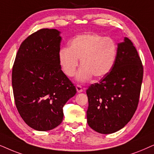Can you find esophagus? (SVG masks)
Instances as JSON below:
<instances>
[{"instance_id": "esophagus-1", "label": "esophagus", "mask_w": 154, "mask_h": 154, "mask_svg": "<svg viewBox=\"0 0 154 154\" xmlns=\"http://www.w3.org/2000/svg\"><path fill=\"white\" fill-rule=\"evenodd\" d=\"M76 89H77V92H78V93H80V92L83 91V88L81 85H77V86H76Z\"/></svg>"}]
</instances>
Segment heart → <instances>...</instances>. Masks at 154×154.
Segmentation results:
<instances>
[{
    "label": "heart",
    "instance_id": "obj_1",
    "mask_svg": "<svg viewBox=\"0 0 154 154\" xmlns=\"http://www.w3.org/2000/svg\"><path fill=\"white\" fill-rule=\"evenodd\" d=\"M117 52L118 46L112 38L96 34H84L74 38L69 42V48H61L58 59L68 77L75 75L80 59L82 67L77 79L86 82L92 75L100 79L108 75L116 62Z\"/></svg>",
    "mask_w": 154,
    "mask_h": 154
}]
</instances>
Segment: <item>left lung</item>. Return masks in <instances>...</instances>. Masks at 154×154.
Instances as JSON below:
<instances>
[{"instance_id":"1","label":"left lung","mask_w":154,"mask_h":154,"mask_svg":"<svg viewBox=\"0 0 154 154\" xmlns=\"http://www.w3.org/2000/svg\"><path fill=\"white\" fill-rule=\"evenodd\" d=\"M143 65L132 42L125 37L118 45L116 60L110 72L87 89V123L101 134L124 128L138 106Z\"/></svg>"}]
</instances>
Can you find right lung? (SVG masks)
Listing matches in <instances>:
<instances>
[{"label":"right lung","mask_w":154,"mask_h":154,"mask_svg":"<svg viewBox=\"0 0 154 154\" xmlns=\"http://www.w3.org/2000/svg\"><path fill=\"white\" fill-rule=\"evenodd\" d=\"M60 32L42 29L20 45L12 72L16 107L25 123L48 131L63 121V108L77 90L61 69Z\"/></svg>","instance_id":"add662e5"}]
</instances>
